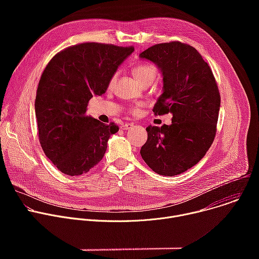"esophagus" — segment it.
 <instances>
[{
	"mask_svg": "<svg viewBox=\"0 0 259 259\" xmlns=\"http://www.w3.org/2000/svg\"><path fill=\"white\" fill-rule=\"evenodd\" d=\"M132 126H133V125L130 124V123H125V124H122V125L120 126V129H122V130H127V129H130Z\"/></svg>",
	"mask_w": 259,
	"mask_h": 259,
	"instance_id": "34e87169",
	"label": "esophagus"
}]
</instances>
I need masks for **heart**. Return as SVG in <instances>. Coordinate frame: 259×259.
Returning a JSON list of instances; mask_svg holds the SVG:
<instances>
[{
  "label": "heart",
  "mask_w": 259,
  "mask_h": 259,
  "mask_svg": "<svg viewBox=\"0 0 259 259\" xmlns=\"http://www.w3.org/2000/svg\"><path fill=\"white\" fill-rule=\"evenodd\" d=\"M132 73L134 78L140 84H144L146 82H153L157 77L156 68L153 65L146 64V63L138 64L134 66L132 69ZM114 81H115V77H113L112 80H110V84H113Z\"/></svg>",
  "instance_id": "heart-1"
}]
</instances>
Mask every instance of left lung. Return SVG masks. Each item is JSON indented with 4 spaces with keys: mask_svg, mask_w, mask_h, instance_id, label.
<instances>
[{
    "mask_svg": "<svg viewBox=\"0 0 259 259\" xmlns=\"http://www.w3.org/2000/svg\"><path fill=\"white\" fill-rule=\"evenodd\" d=\"M139 57L156 63L163 76V93L153 112L173 116L171 125L146 128L140 155L156 173L178 175L198 164L214 140L219 90L208 63L188 44H157Z\"/></svg>",
    "mask_w": 259,
    "mask_h": 259,
    "instance_id": "obj_1",
    "label": "left lung"
}]
</instances>
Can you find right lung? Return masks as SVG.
Returning a JSON list of instances; mask_svg holds the SVG:
<instances>
[{
  "mask_svg": "<svg viewBox=\"0 0 259 259\" xmlns=\"http://www.w3.org/2000/svg\"><path fill=\"white\" fill-rule=\"evenodd\" d=\"M133 51L132 46L82 43L58 52L45 67L34 101L39 140L62 173L78 176L102 160L109 136L119 127L87 116V105L93 95L105 93Z\"/></svg>",
  "mask_w": 259,
  "mask_h": 259,
  "instance_id": "obj_1",
  "label": "right lung"
}]
</instances>
